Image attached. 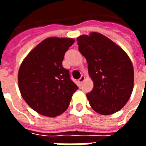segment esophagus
Returning a JSON list of instances; mask_svg holds the SVG:
<instances>
[{
  "instance_id": "34e87169",
  "label": "esophagus",
  "mask_w": 146,
  "mask_h": 146,
  "mask_svg": "<svg viewBox=\"0 0 146 146\" xmlns=\"http://www.w3.org/2000/svg\"><path fill=\"white\" fill-rule=\"evenodd\" d=\"M84 80H85V76H84V75H82V76H80V78L78 81H79V83L80 84H82L83 82H84Z\"/></svg>"
}]
</instances>
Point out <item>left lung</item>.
Returning a JSON list of instances; mask_svg holds the SVG:
<instances>
[{"mask_svg": "<svg viewBox=\"0 0 146 146\" xmlns=\"http://www.w3.org/2000/svg\"><path fill=\"white\" fill-rule=\"evenodd\" d=\"M76 40L94 83L92 91L87 94L91 107L101 115L118 112L134 88V68L130 58L119 45L99 33L81 35Z\"/></svg>", "mask_w": 146, "mask_h": 146, "instance_id": "1", "label": "left lung"}]
</instances>
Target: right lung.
<instances>
[{
    "label": "right lung",
    "mask_w": 146,
    "mask_h": 146,
    "mask_svg": "<svg viewBox=\"0 0 146 146\" xmlns=\"http://www.w3.org/2000/svg\"><path fill=\"white\" fill-rule=\"evenodd\" d=\"M74 42V39L66 37L44 39L21 64L18 73L21 95L40 115H61L78 89L70 79L69 70L62 66L64 54Z\"/></svg>",
    "instance_id": "1"
}]
</instances>
